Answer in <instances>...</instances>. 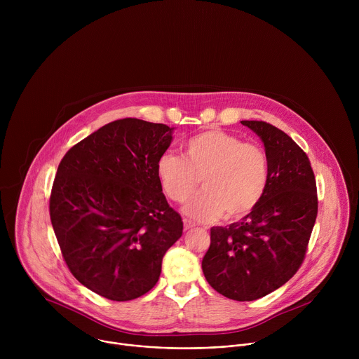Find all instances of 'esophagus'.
Masks as SVG:
<instances>
[{
  "mask_svg": "<svg viewBox=\"0 0 359 359\" xmlns=\"http://www.w3.org/2000/svg\"><path fill=\"white\" fill-rule=\"evenodd\" d=\"M183 224H184V230H186V231H187V230H190V229H193V227H196V224H194L193 222L187 220V219H184V220H183Z\"/></svg>",
  "mask_w": 359,
  "mask_h": 359,
  "instance_id": "esophagus-1",
  "label": "esophagus"
}]
</instances>
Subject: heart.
<instances>
[{
	"mask_svg": "<svg viewBox=\"0 0 359 359\" xmlns=\"http://www.w3.org/2000/svg\"><path fill=\"white\" fill-rule=\"evenodd\" d=\"M156 175L165 194L183 203L184 213L196 220H215L224 215L241 219L262 201L270 177L266 151L238 136L212 129L191 136L184 143V155L163 153L156 163Z\"/></svg>",
	"mask_w": 359,
	"mask_h": 359,
	"instance_id": "b5f03b06",
	"label": "heart"
}]
</instances>
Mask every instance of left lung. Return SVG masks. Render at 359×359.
Returning <instances> with one entry per match:
<instances>
[{
    "instance_id": "1",
    "label": "left lung",
    "mask_w": 359,
    "mask_h": 359,
    "mask_svg": "<svg viewBox=\"0 0 359 359\" xmlns=\"http://www.w3.org/2000/svg\"><path fill=\"white\" fill-rule=\"evenodd\" d=\"M266 147L270 177L252 212L226 227H212L201 269L208 283L236 301L262 298L301 267L318 213L316 176L306 153L281 129L241 121Z\"/></svg>"
}]
</instances>
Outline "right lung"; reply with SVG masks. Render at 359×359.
<instances>
[{
    "label": "right lung",
    "instance_id": "obj_1",
    "mask_svg": "<svg viewBox=\"0 0 359 359\" xmlns=\"http://www.w3.org/2000/svg\"><path fill=\"white\" fill-rule=\"evenodd\" d=\"M172 130L114 121L72 146L58 166L49 216L62 257L82 285L108 299H135L155 287L183 233L156 175Z\"/></svg>",
    "mask_w": 359,
    "mask_h": 359
}]
</instances>
